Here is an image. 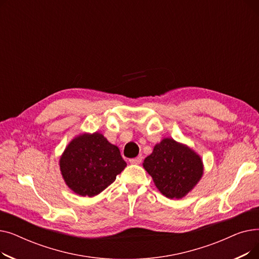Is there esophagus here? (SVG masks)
I'll return each instance as SVG.
<instances>
[{"mask_svg": "<svg viewBox=\"0 0 259 259\" xmlns=\"http://www.w3.org/2000/svg\"><path fill=\"white\" fill-rule=\"evenodd\" d=\"M142 159H143L142 156H138V157H135V158H131L129 161L131 162V164H133V165H140L141 162H142Z\"/></svg>", "mask_w": 259, "mask_h": 259, "instance_id": "1", "label": "esophagus"}]
</instances>
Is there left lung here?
<instances>
[{"label":"left lung","mask_w":259,"mask_h":259,"mask_svg":"<svg viewBox=\"0 0 259 259\" xmlns=\"http://www.w3.org/2000/svg\"><path fill=\"white\" fill-rule=\"evenodd\" d=\"M158 191L168 198H183L196 187L203 175L200 155L188 145L172 138L162 139L144 162Z\"/></svg>","instance_id":"8db88e82"}]
</instances>
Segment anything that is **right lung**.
Listing matches in <instances>:
<instances>
[{
    "label": "right lung",
    "mask_w": 259,
    "mask_h": 259,
    "mask_svg": "<svg viewBox=\"0 0 259 259\" xmlns=\"http://www.w3.org/2000/svg\"><path fill=\"white\" fill-rule=\"evenodd\" d=\"M59 165L67 187L84 197L99 195L127 166L118 147L98 131L74 137L66 146Z\"/></svg>",
    "instance_id": "obj_1"
}]
</instances>
